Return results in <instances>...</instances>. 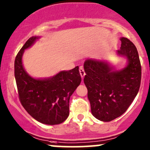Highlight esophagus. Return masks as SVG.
Returning <instances> with one entry per match:
<instances>
[{
    "mask_svg": "<svg viewBox=\"0 0 150 150\" xmlns=\"http://www.w3.org/2000/svg\"><path fill=\"white\" fill-rule=\"evenodd\" d=\"M79 73H80V75H81V78H83V76L86 75V73H85V71H84V69H83V68L82 67H80Z\"/></svg>",
    "mask_w": 150,
    "mask_h": 150,
    "instance_id": "esophagus-1",
    "label": "esophagus"
}]
</instances>
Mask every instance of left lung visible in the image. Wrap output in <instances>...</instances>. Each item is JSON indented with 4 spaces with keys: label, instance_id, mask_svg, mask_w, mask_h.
Segmentation results:
<instances>
[{
    "label": "left lung",
    "instance_id": "1",
    "mask_svg": "<svg viewBox=\"0 0 150 150\" xmlns=\"http://www.w3.org/2000/svg\"><path fill=\"white\" fill-rule=\"evenodd\" d=\"M118 55L127 59V67L120 71L104 61L87 59L83 64V81L93 116L103 122H110L127 111L139 91L142 68L136 46L122 37Z\"/></svg>",
    "mask_w": 150,
    "mask_h": 150
}]
</instances>
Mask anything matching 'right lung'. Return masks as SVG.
<instances>
[{
  "label": "right lung",
  "mask_w": 150,
  "mask_h": 150,
  "mask_svg": "<svg viewBox=\"0 0 150 150\" xmlns=\"http://www.w3.org/2000/svg\"><path fill=\"white\" fill-rule=\"evenodd\" d=\"M39 37L32 36L18 53L14 72L21 103L33 118L45 125L62 123L69 115V99L81 81L79 67L62 71L51 78L36 79L30 76L22 64L24 50Z\"/></svg>",
  "instance_id": "obj_1"
}]
</instances>
